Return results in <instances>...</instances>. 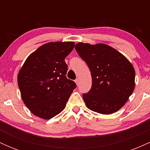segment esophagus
<instances>
[{
    "label": "esophagus",
    "mask_w": 150,
    "mask_h": 150,
    "mask_svg": "<svg viewBox=\"0 0 150 150\" xmlns=\"http://www.w3.org/2000/svg\"><path fill=\"white\" fill-rule=\"evenodd\" d=\"M75 83L77 84V85H79V79H76V80H75Z\"/></svg>",
    "instance_id": "1"
}]
</instances>
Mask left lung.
<instances>
[{
    "label": "left lung",
    "instance_id": "left-lung-1",
    "mask_svg": "<svg viewBox=\"0 0 150 150\" xmlns=\"http://www.w3.org/2000/svg\"><path fill=\"white\" fill-rule=\"evenodd\" d=\"M75 48L92 75L91 89L82 94L86 106L101 114L116 112L124 106L135 88L132 65L123 54L106 44L80 42Z\"/></svg>",
    "mask_w": 150,
    "mask_h": 150
}]
</instances>
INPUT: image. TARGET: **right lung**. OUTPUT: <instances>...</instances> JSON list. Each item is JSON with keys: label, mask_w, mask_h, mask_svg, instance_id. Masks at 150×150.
I'll list each match as a JSON object with an SVG mask.
<instances>
[{"label": "right lung", "mask_w": 150, "mask_h": 150, "mask_svg": "<svg viewBox=\"0 0 150 150\" xmlns=\"http://www.w3.org/2000/svg\"><path fill=\"white\" fill-rule=\"evenodd\" d=\"M75 43L49 42L31 53L18 75L22 101L34 115L50 119L65 108L76 84L66 77L65 58Z\"/></svg>", "instance_id": "1"}]
</instances>
